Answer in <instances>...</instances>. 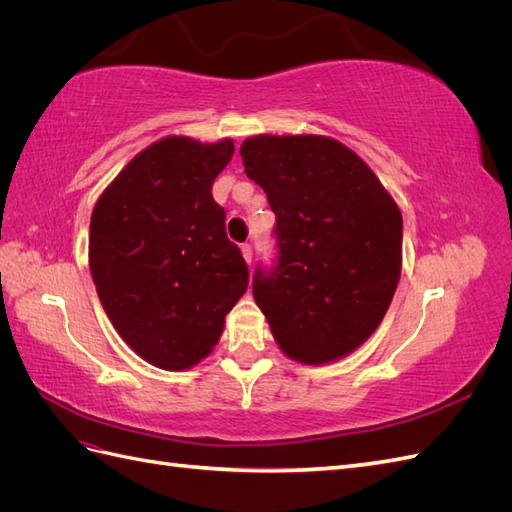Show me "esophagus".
<instances>
[{"label": "esophagus", "instance_id": "34e87169", "mask_svg": "<svg viewBox=\"0 0 512 512\" xmlns=\"http://www.w3.org/2000/svg\"><path fill=\"white\" fill-rule=\"evenodd\" d=\"M241 254H243V260L247 262V265H252V258H254V250L250 243H243L241 245Z\"/></svg>", "mask_w": 512, "mask_h": 512}]
</instances>
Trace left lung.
<instances>
[{"instance_id":"1","label":"left lung","mask_w":512,"mask_h":512,"mask_svg":"<svg viewBox=\"0 0 512 512\" xmlns=\"http://www.w3.org/2000/svg\"><path fill=\"white\" fill-rule=\"evenodd\" d=\"M245 173L267 192L280 262L254 301L288 359L327 365L378 329L401 275V211L352 149L320 134H258Z\"/></svg>"}]
</instances>
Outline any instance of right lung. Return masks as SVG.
<instances>
[{
    "label": "right lung",
    "mask_w": 512,
    "mask_h": 512,
    "mask_svg": "<svg viewBox=\"0 0 512 512\" xmlns=\"http://www.w3.org/2000/svg\"><path fill=\"white\" fill-rule=\"evenodd\" d=\"M232 138L164 136L121 168L91 213L89 269L106 316L141 359L183 371L211 354L247 290L211 185Z\"/></svg>",
    "instance_id": "1"
}]
</instances>
